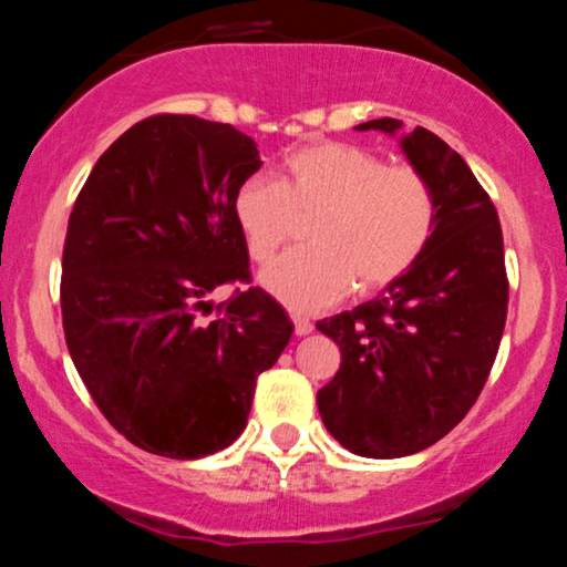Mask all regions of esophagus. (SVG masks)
Listing matches in <instances>:
<instances>
[{"instance_id": "34e87169", "label": "esophagus", "mask_w": 567, "mask_h": 567, "mask_svg": "<svg viewBox=\"0 0 567 567\" xmlns=\"http://www.w3.org/2000/svg\"><path fill=\"white\" fill-rule=\"evenodd\" d=\"M290 320H293V326H296V336H307V333H312V320H309V317H303V315H290Z\"/></svg>"}]
</instances>
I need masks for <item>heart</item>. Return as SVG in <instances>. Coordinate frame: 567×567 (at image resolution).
<instances>
[{
    "instance_id": "1",
    "label": "heart",
    "mask_w": 567,
    "mask_h": 567,
    "mask_svg": "<svg viewBox=\"0 0 567 567\" xmlns=\"http://www.w3.org/2000/svg\"><path fill=\"white\" fill-rule=\"evenodd\" d=\"M309 223V241L260 271V285L296 312L331 307L347 290L374 293L401 279L425 252L439 204L422 172L388 166L350 142H315L282 164V177H247L234 217L255 260H269Z\"/></svg>"
}]
</instances>
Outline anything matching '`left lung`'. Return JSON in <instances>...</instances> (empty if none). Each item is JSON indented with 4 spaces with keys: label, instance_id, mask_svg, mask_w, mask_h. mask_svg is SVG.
<instances>
[{
    "label": "left lung",
    "instance_id": "left-lung-1",
    "mask_svg": "<svg viewBox=\"0 0 567 567\" xmlns=\"http://www.w3.org/2000/svg\"><path fill=\"white\" fill-rule=\"evenodd\" d=\"M395 136V117L358 132ZM439 204L431 245L401 279L360 307L317 322L341 350L317 393L328 433L360 457H403L444 439L474 406L501 347L508 309L501 220L474 172L441 136H401Z\"/></svg>",
    "mask_w": 567,
    "mask_h": 567
}]
</instances>
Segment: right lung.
<instances>
[{
    "mask_svg": "<svg viewBox=\"0 0 567 567\" xmlns=\"http://www.w3.org/2000/svg\"><path fill=\"white\" fill-rule=\"evenodd\" d=\"M228 123L153 115L117 136L85 179L66 228L61 317L80 379L140 450L198 460L239 439L255 379L293 322L250 282L234 193L260 169Z\"/></svg>",
    "mask_w": 567,
    "mask_h": 567,
    "instance_id": "right-lung-1",
    "label": "right lung"
}]
</instances>
